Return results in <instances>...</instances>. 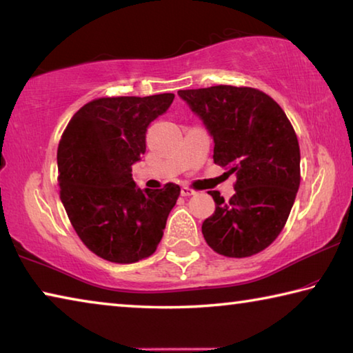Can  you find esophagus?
I'll return each instance as SVG.
<instances>
[{"label": "esophagus", "instance_id": "obj_1", "mask_svg": "<svg viewBox=\"0 0 353 353\" xmlns=\"http://www.w3.org/2000/svg\"><path fill=\"white\" fill-rule=\"evenodd\" d=\"M181 194H182L183 197H188V196H193V194H196V191H194V190H191V188H188V187H182V190H181Z\"/></svg>", "mask_w": 353, "mask_h": 353}]
</instances>
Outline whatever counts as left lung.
I'll list each match as a JSON object with an SVG mask.
<instances>
[{"label": "left lung", "mask_w": 353, "mask_h": 353, "mask_svg": "<svg viewBox=\"0 0 353 353\" xmlns=\"http://www.w3.org/2000/svg\"><path fill=\"white\" fill-rule=\"evenodd\" d=\"M214 142V163L236 174V193L216 202L202 234L216 253L247 258L278 238L296 197L299 143L290 120L270 95L219 85L179 91Z\"/></svg>", "instance_id": "8db88e82"}]
</instances>
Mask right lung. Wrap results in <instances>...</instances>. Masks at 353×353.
Listing matches in <instances>:
<instances>
[{
	"mask_svg": "<svg viewBox=\"0 0 353 353\" xmlns=\"http://www.w3.org/2000/svg\"><path fill=\"white\" fill-rule=\"evenodd\" d=\"M172 100L174 94L95 99L61 136L60 199L83 243L110 262L132 264L154 253L181 194L176 183L140 190L131 174L146 151V128Z\"/></svg>",
	"mask_w": 353,
	"mask_h": 353,
	"instance_id": "right-lung-1",
	"label": "right lung"
}]
</instances>
